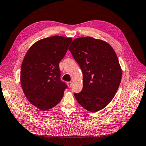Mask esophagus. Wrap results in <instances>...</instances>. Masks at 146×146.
<instances>
[{"instance_id": "1", "label": "esophagus", "mask_w": 146, "mask_h": 146, "mask_svg": "<svg viewBox=\"0 0 146 146\" xmlns=\"http://www.w3.org/2000/svg\"><path fill=\"white\" fill-rule=\"evenodd\" d=\"M67 84H68V86L69 88H71V87H72V82H67Z\"/></svg>"}]
</instances>
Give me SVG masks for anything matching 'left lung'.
Returning <instances> with one entry per match:
<instances>
[{"instance_id": "left-lung-1", "label": "left lung", "mask_w": 146, "mask_h": 146, "mask_svg": "<svg viewBox=\"0 0 146 146\" xmlns=\"http://www.w3.org/2000/svg\"><path fill=\"white\" fill-rule=\"evenodd\" d=\"M83 75L81 92L74 93L84 109L96 112L113 100L119 86L122 70L110 44L92 37L74 39L68 49Z\"/></svg>"}]
</instances>
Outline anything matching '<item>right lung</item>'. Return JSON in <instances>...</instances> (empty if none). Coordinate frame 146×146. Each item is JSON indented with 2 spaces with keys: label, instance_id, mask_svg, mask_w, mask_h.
<instances>
[{
  "label": "right lung",
  "instance_id": "1",
  "mask_svg": "<svg viewBox=\"0 0 146 146\" xmlns=\"http://www.w3.org/2000/svg\"><path fill=\"white\" fill-rule=\"evenodd\" d=\"M72 42L62 36L48 37L30 47L23 58L20 81L25 96L39 110L58 103L68 86L61 80L59 63Z\"/></svg>",
  "mask_w": 146,
  "mask_h": 146
}]
</instances>
